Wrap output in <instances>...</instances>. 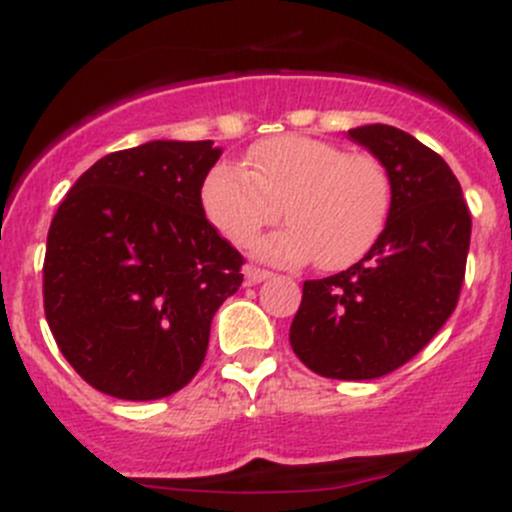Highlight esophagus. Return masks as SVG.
<instances>
[{
	"instance_id": "34e87169",
	"label": "esophagus",
	"mask_w": 512,
	"mask_h": 512,
	"mask_svg": "<svg viewBox=\"0 0 512 512\" xmlns=\"http://www.w3.org/2000/svg\"><path fill=\"white\" fill-rule=\"evenodd\" d=\"M244 276H246V283H249V286H256V283L271 278L273 273L266 271V268H258V266H244Z\"/></svg>"
}]
</instances>
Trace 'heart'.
I'll list each match as a JSON object with an SVG mask.
<instances>
[{
  "instance_id": "obj_1",
  "label": "heart",
  "mask_w": 512,
  "mask_h": 512,
  "mask_svg": "<svg viewBox=\"0 0 512 512\" xmlns=\"http://www.w3.org/2000/svg\"><path fill=\"white\" fill-rule=\"evenodd\" d=\"M199 199L206 221L229 244H251L283 214L288 224L258 239L254 256L283 266L316 256L318 266L338 271L381 239L393 186L376 156L346 154L316 136L283 134L251 146L244 169L229 161L211 166Z\"/></svg>"
}]
</instances>
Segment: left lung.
I'll return each mask as SVG.
<instances>
[{
    "instance_id": "8db88e82",
    "label": "left lung",
    "mask_w": 512,
    "mask_h": 512,
    "mask_svg": "<svg viewBox=\"0 0 512 512\" xmlns=\"http://www.w3.org/2000/svg\"><path fill=\"white\" fill-rule=\"evenodd\" d=\"M348 136L386 166L391 214L361 261L303 283L288 338L318 376L368 381L411 361L455 311L470 211L450 166L416 136L388 124L358 126Z\"/></svg>"
}]
</instances>
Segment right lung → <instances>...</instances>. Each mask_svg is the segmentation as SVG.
Masks as SVG:
<instances>
[{
	"mask_svg": "<svg viewBox=\"0 0 512 512\" xmlns=\"http://www.w3.org/2000/svg\"><path fill=\"white\" fill-rule=\"evenodd\" d=\"M214 141H149L86 169L59 204L44 256V313L59 351L96 391L156 401L201 368L239 251L201 209Z\"/></svg>",
	"mask_w": 512,
	"mask_h": 512,
	"instance_id": "right-lung-1",
	"label": "right lung"
}]
</instances>
